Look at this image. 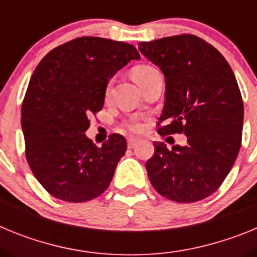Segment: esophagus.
Listing matches in <instances>:
<instances>
[{
    "mask_svg": "<svg viewBox=\"0 0 257 257\" xmlns=\"http://www.w3.org/2000/svg\"><path fill=\"white\" fill-rule=\"evenodd\" d=\"M138 142H139V140H138V139H134V138H131V139L127 140V145H128V148L133 149L134 147H135V145L138 144Z\"/></svg>",
    "mask_w": 257,
    "mask_h": 257,
    "instance_id": "esophagus-1",
    "label": "esophagus"
}]
</instances>
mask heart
Segmentation results:
<instances>
[{
    "mask_svg": "<svg viewBox=\"0 0 257 257\" xmlns=\"http://www.w3.org/2000/svg\"><path fill=\"white\" fill-rule=\"evenodd\" d=\"M157 72H158V70H157L154 67H152V65L140 64V65H136V67L133 69V77L136 81V83L142 87L143 83H144L149 77H152L154 73H157ZM124 127H126L127 130H130L131 133H135V134L142 133L143 128H144L142 122H140L139 119H136V118L130 119V121H127L126 123H124Z\"/></svg>",
    "mask_w": 257,
    "mask_h": 257,
    "instance_id": "1",
    "label": "heart"
}]
</instances>
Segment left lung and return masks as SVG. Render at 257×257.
I'll list each match as a JSON object with an SVG mask.
<instances>
[{
    "label": "left lung",
    "instance_id": "obj_1",
    "mask_svg": "<svg viewBox=\"0 0 257 257\" xmlns=\"http://www.w3.org/2000/svg\"><path fill=\"white\" fill-rule=\"evenodd\" d=\"M145 58L160 67L166 97L157 133L187 135L185 147L154 143L147 171L154 189L179 203L216 192L228 176L242 143L243 100L225 58L194 35L140 42Z\"/></svg>",
    "mask_w": 257,
    "mask_h": 257
}]
</instances>
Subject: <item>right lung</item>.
Instances as JSON below:
<instances>
[{"label":"right lung","instance_id":"obj_1","mask_svg":"<svg viewBox=\"0 0 257 257\" xmlns=\"http://www.w3.org/2000/svg\"><path fill=\"white\" fill-rule=\"evenodd\" d=\"M134 59L133 45L86 36L51 50L32 74L22 105L26 158L52 197L86 202L109 187L126 139L112 134L97 148L83 133L103 108L109 78Z\"/></svg>","mask_w":257,"mask_h":257}]
</instances>
